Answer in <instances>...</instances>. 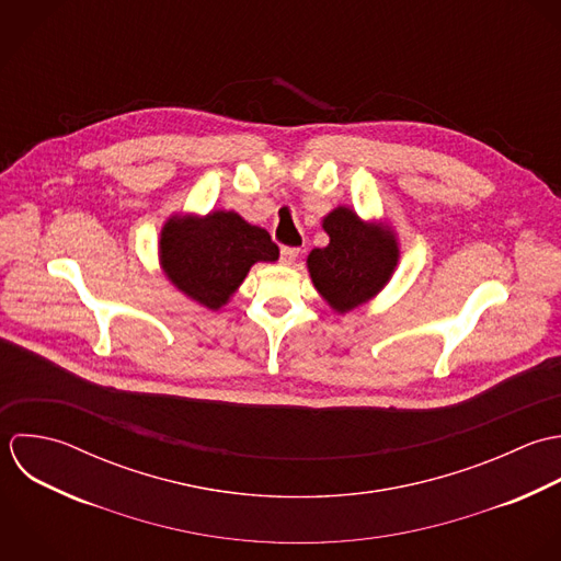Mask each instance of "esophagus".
I'll return each instance as SVG.
<instances>
[{
  "instance_id": "34e87169",
  "label": "esophagus",
  "mask_w": 561,
  "mask_h": 561,
  "mask_svg": "<svg viewBox=\"0 0 561 561\" xmlns=\"http://www.w3.org/2000/svg\"><path fill=\"white\" fill-rule=\"evenodd\" d=\"M300 254V248H291V245H285L280 248V263L283 265H291Z\"/></svg>"
}]
</instances>
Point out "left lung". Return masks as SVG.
I'll return each mask as SVG.
<instances>
[{
  "label": "left lung",
  "mask_w": 561,
  "mask_h": 561,
  "mask_svg": "<svg viewBox=\"0 0 561 561\" xmlns=\"http://www.w3.org/2000/svg\"><path fill=\"white\" fill-rule=\"evenodd\" d=\"M324 230L331 243L309 254V272L327 302L346 313L370 300L389 280L398 261L396 239L385 228L364 224L344 206L324 219Z\"/></svg>",
  "instance_id": "obj_1"
}]
</instances>
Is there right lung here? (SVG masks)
Wrapping results in <instances>:
<instances>
[{
  "instance_id": "add662e5",
  "label": "right lung",
  "mask_w": 561,
  "mask_h": 561,
  "mask_svg": "<svg viewBox=\"0 0 561 561\" xmlns=\"http://www.w3.org/2000/svg\"><path fill=\"white\" fill-rule=\"evenodd\" d=\"M161 259L172 283L206 309H219L256 261H276L270 232L237 213L215 210L204 219L174 217L161 234Z\"/></svg>"
}]
</instances>
